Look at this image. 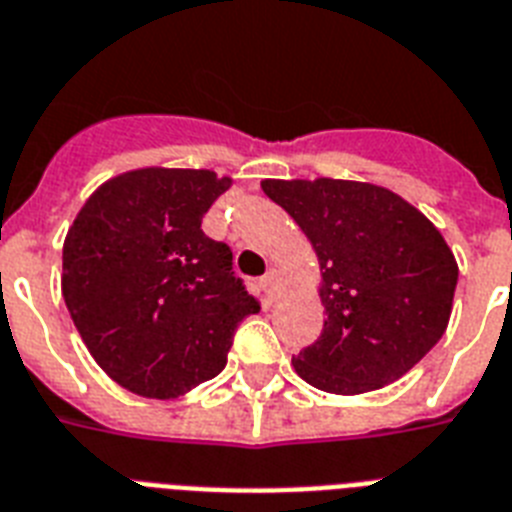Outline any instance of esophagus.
Here are the masks:
<instances>
[{"label": "esophagus", "mask_w": 512, "mask_h": 512, "mask_svg": "<svg viewBox=\"0 0 512 512\" xmlns=\"http://www.w3.org/2000/svg\"><path fill=\"white\" fill-rule=\"evenodd\" d=\"M263 289L270 294V297L276 294V289H278V273H276V270H268V273H265V276H263Z\"/></svg>", "instance_id": "1"}]
</instances>
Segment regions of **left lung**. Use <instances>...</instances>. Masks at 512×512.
Instances as JSON below:
<instances>
[{"label": "left lung", "instance_id": "8db88e82", "mask_svg": "<svg viewBox=\"0 0 512 512\" xmlns=\"http://www.w3.org/2000/svg\"><path fill=\"white\" fill-rule=\"evenodd\" d=\"M321 268L323 334L292 357L299 378L363 394L405 376L447 331L458 263L439 228L400 194L342 178H265Z\"/></svg>", "mask_w": 512, "mask_h": 512}]
</instances>
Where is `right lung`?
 <instances>
[{
    "label": "right lung",
    "mask_w": 512,
    "mask_h": 512,
    "mask_svg": "<svg viewBox=\"0 0 512 512\" xmlns=\"http://www.w3.org/2000/svg\"><path fill=\"white\" fill-rule=\"evenodd\" d=\"M234 184L213 170L139 168L99 186L62 244V297L112 381L173 400L226 368L236 326L260 302L202 218Z\"/></svg>",
    "instance_id": "add662e5"
}]
</instances>
